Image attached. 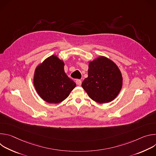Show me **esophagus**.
<instances>
[{
  "label": "esophagus",
  "instance_id": "34e87169",
  "mask_svg": "<svg viewBox=\"0 0 156 156\" xmlns=\"http://www.w3.org/2000/svg\"><path fill=\"white\" fill-rule=\"evenodd\" d=\"M75 82H76L77 85L81 86V80H76Z\"/></svg>",
  "mask_w": 156,
  "mask_h": 156
}]
</instances>
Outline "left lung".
Masks as SVG:
<instances>
[{
  "label": "left lung",
  "mask_w": 156,
  "mask_h": 156,
  "mask_svg": "<svg viewBox=\"0 0 156 156\" xmlns=\"http://www.w3.org/2000/svg\"><path fill=\"white\" fill-rule=\"evenodd\" d=\"M89 97L99 103L114 100L122 86V76L117 66L105 57L90 62L88 77L81 84Z\"/></svg>",
  "instance_id": "1"
}]
</instances>
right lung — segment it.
<instances>
[{
	"label": "right lung",
	"instance_id": "obj_1",
	"mask_svg": "<svg viewBox=\"0 0 156 156\" xmlns=\"http://www.w3.org/2000/svg\"><path fill=\"white\" fill-rule=\"evenodd\" d=\"M34 84L39 96L49 103H58L67 98L76 83L64 72V63L52 55L36 69Z\"/></svg>",
	"mask_w": 156,
	"mask_h": 156
}]
</instances>
